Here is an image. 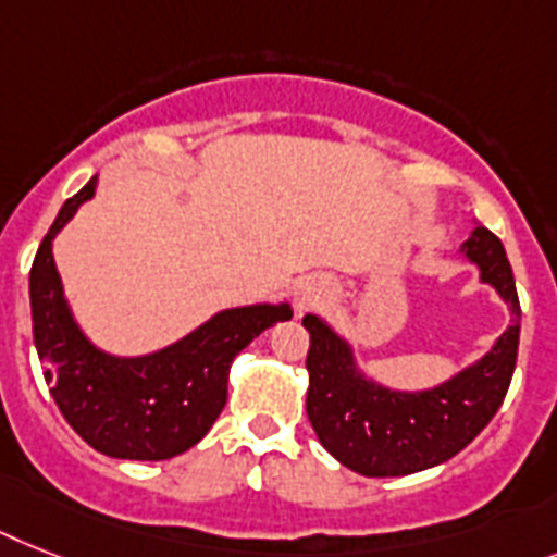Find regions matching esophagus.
I'll list each match as a JSON object with an SVG mask.
<instances>
[{"label":"esophagus","mask_w":557,"mask_h":557,"mask_svg":"<svg viewBox=\"0 0 557 557\" xmlns=\"http://www.w3.org/2000/svg\"><path fill=\"white\" fill-rule=\"evenodd\" d=\"M312 301H315V293H312V289H298V293H296V307H298V310H305V307H310Z\"/></svg>","instance_id":"obj_1"}]
</instances>
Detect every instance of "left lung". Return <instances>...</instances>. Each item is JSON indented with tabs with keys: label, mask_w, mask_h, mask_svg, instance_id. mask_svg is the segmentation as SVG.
Instances as JSON below:
<instances>
[{
	"label": "left lung",
	"mask_w": 557,
	"mask_h": 557,
	"mask_svg": "<svg viewBox=\"0 0 557 557\" xmlns=\"http://www.w3.org/2000/svg\"><path fill=\"white\" fill-rule=\"evenodd\" d=\"M481 284L495 287L512 324L486 356L426 389H393L370 379L356 361L352 344L321 315L307 312V418L321 447L335 461L367 478H395L430 470L461 453L493 416L509 389L521 335V305L507 252L498 236L478 224L461 245Z\"/></svg>",
	"instance_id": "1"
}]
</instances>
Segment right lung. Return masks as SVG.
<instances>
[{
    "instance_id": "1",
    "label": "right lung",
    "mask_w": 557,
    "mask_h": 557,
    "mask_svg": "<svg viewBox=\"0 0 557 557\" xmlns=\"http://www.w3.org/2000/svg\"><path fill=\"white\" fill-rule=\"evenodd\" d=\"M94 176L59 210L30 268V315L45 381L64 421L96 453L127 461H164L199 444L227 401L230 364L275 321L293 319L282 305H247L215 312L185 338L147 356L99 350L73 319L53 238L85 201Z\"/></svg>"
}]
</instances>
